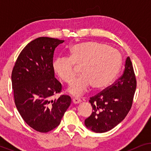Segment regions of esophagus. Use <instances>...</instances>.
<instances>
[{
	"instance_id": "esophagus-1",
	"label": "esophagus",
	"mask_w": 151,
	"mask_h": 151,
	"mask_svg": "<svg viewBox=\"0 0 151 151\" xmlns=\"http://www.w3.org/2000/svg\"><path fill=\"white\" fill-rule=\"evenodd\" d=\"M81 100H80V98H75L73 99V102L74 104H79V103L81 102Z\"/></svg>"
}]
</instances>
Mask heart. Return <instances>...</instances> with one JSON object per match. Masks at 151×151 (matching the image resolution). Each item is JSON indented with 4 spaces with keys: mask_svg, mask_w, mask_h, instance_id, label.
<instances>
[{
    "mask_svg": "<svg viewBox=\"0 0 151 151\" xmlns=\"http://www.w3.org/2000/svg\"><path fill=\"white\" fill-rule=\"evenodd\" d=\"M122 57L117 49L106 43L89 41L73 45L69 57L59 56L53 62L55 73L66 83L76 75L75 65L81 66V76L71 82L68 88L76 96L85 93L90 86L96 90L110 85L120 69Z\"/></svg>",
    "mask_w": 151,
    "mask_h": 151,
    "instance_id": "heart-1",
    "label": "heart"
}]
</instances>
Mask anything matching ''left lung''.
Wrapping results in <instances>:
<instances>
[{
	"label": "left lung",
	"mask_w": 151,
	"mask_h": 151,
	"mask_svg": "<svg viewBox=\"0 0 151 151\" xmlns=\"http://www.w3.org/2000/svg\"><path fill=\"white\" fill-rule=\"evenodd\" d=\"M137 81L131 58H127L123 74L113 84L90 98L93 111L84 124L95 133L110 131L131 110Z\"/></svg>",
	"instance_id": "8db88e82"
}]
</instances>
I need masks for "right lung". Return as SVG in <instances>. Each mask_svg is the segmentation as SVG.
<instances>
[{"label":"right lung","instance_id":"1","mask_svg":"<svg viewBox=\"0 0 151 151\" xmlns=\"http://www.w3.org/2000/svg\"><path fill=\"white\" fill-rule=\"evenodd\" d=\"M63 40L40 37L22 49L12 73L14 102L24 121L40 133L54 129L69 108L71 99L60 93L62 85L53 70L55 49Z\"/></svg>","mask_w":151,"mask_h":151}]
</instances>
